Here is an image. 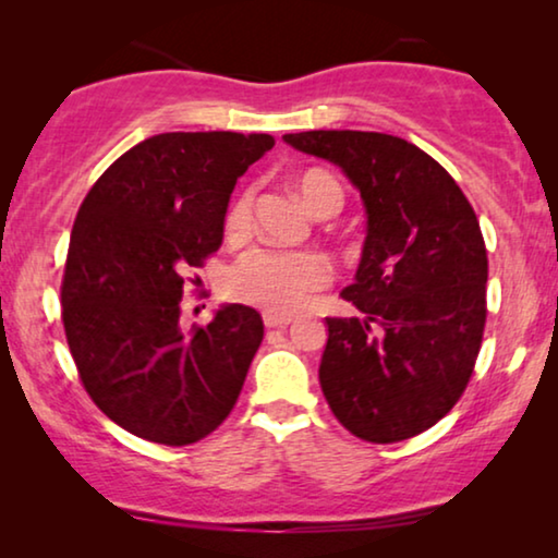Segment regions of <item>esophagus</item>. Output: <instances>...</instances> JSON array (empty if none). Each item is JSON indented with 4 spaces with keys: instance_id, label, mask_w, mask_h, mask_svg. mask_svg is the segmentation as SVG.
<instances>
[{
    "instance_id": "1",
    "label": "esophagus",
    "mask_w": 558,
    "mask_h": 558,
    "mask_svg": "<svg viewBox=\"0 0 558 558\" xmlns=\"http://www.w3.org/2000/svg\"><path fill=\"white\" fill-rule=\"evenodd\" d=\"M264 325L266 327H287V325H292V317L274 315V312H264Z\"/></svg>"
}]
</instances>
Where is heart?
<instances>
[{"instance_id": "1", "label": "heart", "mask_w": 558, "mask_h": 558, "mask_svg": "<svg viewBox=\"0 0 558 558\" xmlns=\"http://www.w3.org/2000/svg\"><path fill=\"white\" fill-rule=\"evenodd\" d=\"M296 190L315 216L325 208L340 210L342 190L330 174H302L296 180ZM251 213H254V190H243L226 213L228 239H241L248 233ZM327 279H330V266L312 251L254 248L231 266L226 277V289L233 300L243 304H254V307L274 312V315H289V312L302 307L304 296L312 289L325 287Z\"/></svg>"}]
</instances>
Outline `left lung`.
<instances>
[{"label": "left lung", "instance_id": "left-lung-1", "mask_svg": "<svg viewBox=\"0 0 558 558\" xmlns=\"http://www.w3.org/2000/svg\"><path fill=\"white\" fill-rule=\"evenodd\" d=\"M338 165L361 193L365 241L342 289L363 317H327L319 386L350 434L376 445L447 416L472 376L485 330L487 254L475 210L437 159L391 134H284Z\"/></svg>", "mask_w": 558, "mask_h": 558}]
</instances>
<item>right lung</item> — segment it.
<instances>
[{"label":"right lung","mask_w":558,"mask_h":558,"mask_svg":"<svg viewBox=\"0 0 558 558\" xmlns=\"http://www.w3.org/2000/svg\"><path fill=\"white\" fill-rule=\"evenodd\" d=\"M271 134L170 132L124 151L90 187L68 248L63 325L81 380L121 429L193 445L239 401L264 338L262 315L220 304L185 332V271L223 243L235 180Z\"/></svg>","instance_id":"add662e5"}]
</instances>
